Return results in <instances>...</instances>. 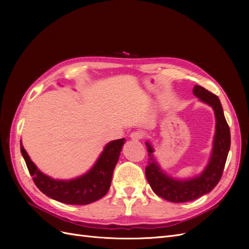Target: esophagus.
I'll use <instances>...</instances> for the list:
<instances>
[{
	"instance_id": "esophagus-1",
	"label": "esophagus",
	"mask_w": 249,
	"mask_h": 249,
	"mask_svg": "<svg viewBox=\"0 0 249 249\" xmlns=\"http://www.w3.org/2000/svg\"><path fill=\"white\" fill-rule=\"evenodd\" d=\"M143 136H144V135H143V133L140 132V131H134V132H132L131 135H130L131 139L134 140V141L141 140V139L143 138Z\"/></svg>"
}]
</instances>
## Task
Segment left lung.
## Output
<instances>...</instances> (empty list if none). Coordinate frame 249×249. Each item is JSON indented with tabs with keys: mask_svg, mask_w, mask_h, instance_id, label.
<instances>
[{
	"mask_svg": "<svg viewBox=\"0 0 249 249\" xmlns=\"http://www.w3.org/2000/svg\"><path fill=\"white\" fill-rule=\"evenodd\" d=\"M193 93L200 101L213 108L216 117V133L212 156L201 175L188 180L169 178L158 166L153 156L154 149L146 142L149 156L147 166L145 167L147 182L158 196L171 202L191 201L212 191L222 177L231 147L230 126L224 117L223 109L218 96L197 85L194 86Z\"/></svg>",
	"mask_w": 249,
	"mask_h": 249,
	"instance_id": "8db88e82",
	"label": "left lung"
}]
</instances>
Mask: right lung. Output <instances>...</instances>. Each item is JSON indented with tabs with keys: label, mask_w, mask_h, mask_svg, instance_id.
I'll list each match as a JSON object with an SVG mask.
<instances>
[{
	"label": "right lung",
	"mask_w": 249,
	"mask_h": 249,
	"mask_svg": "<svg viewBox=\"0 0 249 249\" xmlns=\"http://www.w3.org/2000/svg\"><path fill=\"white\" fill-rule=\"evenodd\" d=\"M124 143V138L108 143L94 166L86 175L71 180H58L43 175L30 159L21 140L20 152L33 182L43 194L67 205H88L104 197L109 191L113 171Z\"/></svg>",
	"instance_id": "add662e5"
}]
</instances>
